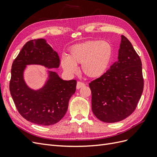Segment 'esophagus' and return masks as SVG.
Wrapping results in <instances>:
<instances>
[{
    "mask_svg": "<svg viewBox=\"0 0 157 157\" xmlns=\"http://www.w3.org/2000/svg\"><path fill=\"white\" fill-rule=\"evenodd\" d=\"M83 86H85V83H83V82H78L77 83V86H76V88H77L78 90H79V89H80V88L83 87Z\"/></svg>",
    "mask_w": 157,
    "mask_h": 157,
    "instance_id": "esophagus-1",
    "label": "esophagus"
}]
</instances>
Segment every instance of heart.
Instances as JSON below:
<instances>
[{
    "instance_id": "obj_1",
    "label": "heart",
    "mask_w": 157,
    "mask_h": 157,
    "mask_svg": "<svg viewBox=\"0 0 157 157\" xmlns=\"http://www.w3.org/2000/svg\"><path fill=\"white\" fill-rule=\"evenodd\" d=\"M113 57V48L106 41L89 40L72 46L68 56H62L63 69L69 74L77 70L82 63L83 73L90 78H99L105 74L111 66Z\"/></svg>"
}]
</instances>
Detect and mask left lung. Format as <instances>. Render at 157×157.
Listing matches in <instances>:
<instances>
[{
  "mask_svg": "<svg viewBox=\"0 0 157 157\" xmlns=\"http://www.w3.org/2000/svg\"><path fill=\"white\" fill-rule=\"evenodd\" d=\"M143 81L141 60L122 35L117 61L101 77L89 83L95 117L103 122L115 123L131 115L141 97Z\"/></svg>",
  "mask_w": 157,
  "mask_h": 157,
  "instance_id": "8db88e82",
  "label": "left lung"
}]
</instances>
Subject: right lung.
<instances>
[{"mask_svg": "<svg viewBox=\"0 0 157 157\" xmlns=\"http://www.w3.org/2000/svg\"><path fill=\"white\" fill-rule=\"evenodd\" d=\"M27 65L58 68L59 58L57 52L45 39L27 42L12 65L9 88L16 107L25 119L44 126L58 123L66 113L77 82L63 80L56 72L48 70L46 83L42 87L34 90L27 86L24 79Z\"/></svg>", "mask_w": 157, "mask_h": 157, "instance_id": "1", "label": "right lung"}]
</instances>
